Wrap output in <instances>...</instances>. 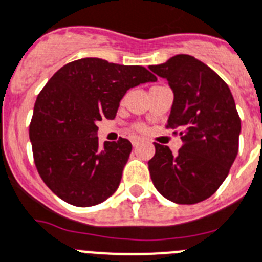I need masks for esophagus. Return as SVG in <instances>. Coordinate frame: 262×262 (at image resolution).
<instances>
[{"label":"esophagus","instance_id":"obj_1","mask_svg":"<svg viewBox=\"0 0 262 262\" xmlns=\"http://www.w3.org/2000/svg\"><path fill=\"white\" fill-rule=\"evenodd\" d=\"M140 140H138V138H135V140H132V145L135 146V148H137L138 145H140Z\"/></svg>","mask_w":262,"mask_h":262}]
</instances>
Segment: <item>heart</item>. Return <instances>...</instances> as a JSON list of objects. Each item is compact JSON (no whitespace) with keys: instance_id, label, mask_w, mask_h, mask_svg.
I'll list each match as a JSON object with an SVG mask.
<instances>
[{"instance_id":"obj_1","label":"heart","mask_w":262,"mask_h":262,"mask_svg":"<svg viewBox=\"0 0 262 262\" xmlns=\"http://www.w3.org/2000/svg\"><path fill=\"white\" fill-rule=\"evenodd\" d=\"M133 129H135L136 132H144V130H145V126H144V125H141V124H136L135 126H133Z\"/></svg>"}]
</instances>
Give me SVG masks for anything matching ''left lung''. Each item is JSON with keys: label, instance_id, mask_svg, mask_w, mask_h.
<instances>
[{"label": "left lung", "instance_id": "8db88e82", "mask_svg": "<svg viewBox=\"0 0 262 262\" xmlns=\"http://www.w3.org/2000/svg\"><path fill=\"white\" fill-rule=\"evenodd\" d=\"M149 69L173 91L165 127L183 141L176 155L155 142L156 152L148 161L150 178L168 201L195 205L220 188L237 157L241 120L234 98L215 71L190 55H176Z\"/></svg>", "mask_w": 262, "mask_h": 262}]
</instances>
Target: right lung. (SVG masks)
<instances>
[{"mask_svg": "<svg viewBox=\"0 0 262 262\" xmlns=\"http://www.w3.org/2000/svg\"><path fill=\"white\" fill-rule=\"evenodd\" d=\"M157 78L141 66L98 57L57 70L35 102L29 138L40 178L55 195L76 207L106 201L120 186L132 152L126 138L98 142V121L113 120L130 87Z\"/></svg>", "mask_w": 262, "mask_h": 262, "instance_id": "1", "label": "right lung"}]
</instances>
